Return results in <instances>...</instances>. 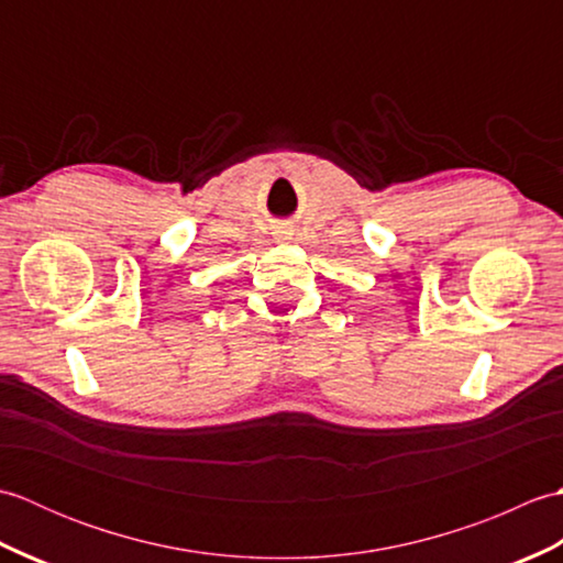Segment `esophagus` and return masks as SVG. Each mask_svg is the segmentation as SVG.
Returning a JSON list of instances; mask_svg holds the SVG:
<instances>
[{
    "instance_id": "obj_1",
    "label": "esophagus",
    "mask_w": 563,
    "mask_h": 563,
    "mask_svg": "<svg viewBox=\"0 0 563 563\" xmlns=\"http://www.w3.org/2000/svg\"><path fill=\"white\" fill-rule=\"evenodd\" d=\"M275 234H278V236H288V230H278Z\"/></svg>"
}]
</instances>
